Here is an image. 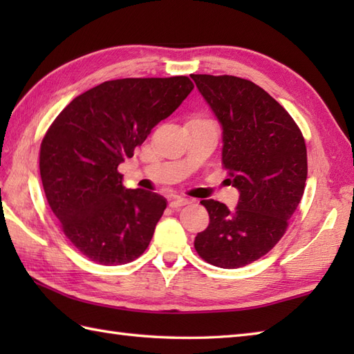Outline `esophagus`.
Segmentation results:
<instances>
[{
  "mask_svg": "<svg viewBox=\"0 0 354 354\" xmlns=\"http://www.w3.org/2000/svg\"><path fill=\"white\" fill-rule=\"evenodd\" d=\"M187 204H190V201L185 198H181V196H173V198H170V202H169V205L171 208H181Z\"/></svg>",
  "mask_w": 354,
  "mask_h": 354,
  "instance_id": "esophagus-1",
  "label": "esophagus"
}]
</instances>
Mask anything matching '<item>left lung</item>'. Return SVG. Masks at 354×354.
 <instances>
[{
  "label": "left lung",
  "instance_id": "obj_1",
  "mask_svg": "<svg viewBox=\"0 0 354 354\" xmlns=\"http://www.w3.org/2000/svg\"><path fill=\"white\" fill-rule=\"evenodd\" d=\"M222 126V164L240 196L236 209L204 199L209 223L194 248L223 269L250 265L288 230L303 198L307 150L303 133L280 103L251 80L192 74Z\"/></svg>",
  "mask_w": 354,
  "mask_h": 354
}]
</instances>
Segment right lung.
I'll return each mask as SVG.
<instances>
[{
    "instance_id": "right-lung-1",
    "label": "right lung",
    "mask_w": 354,
    "mask_h": 354,
    "mask_svg": "<svg viewBox=\"0 0 354 354\" xmlns=\"http://www.w3.org/2000/svg\"><path fill=\"white\" fill-rule=\"evenodd\" d=\"M193 88L185 76L108 80L77 95L48 127L39 153L45 198L91 261L118 266L146 251L167 201L124 189L117 169Z\"/></svg>"
}]
</instances>
